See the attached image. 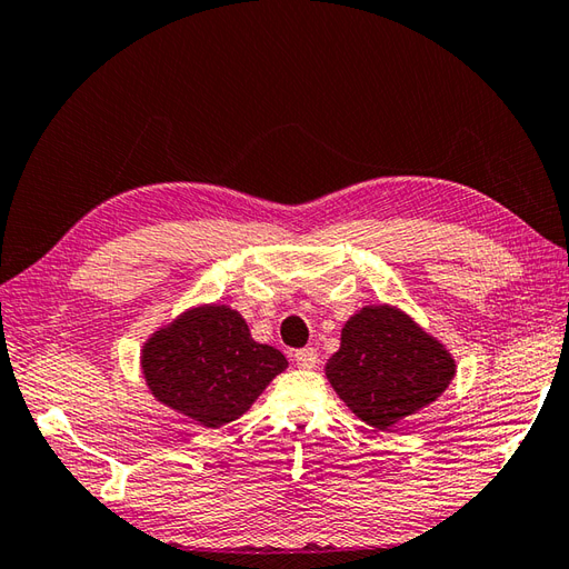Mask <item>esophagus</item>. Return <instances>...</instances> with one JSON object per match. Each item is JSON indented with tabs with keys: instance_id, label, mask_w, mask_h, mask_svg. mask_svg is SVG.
<instances>
[{
	"instance_id": "esophagus-1",
	"label": "esophagus",
	"mask_w": 569,
	"mask_h": 569,
	"mask_svg": "<svg viewBox=\"0 0 569 569\" xmlns=\"http://www.w3.org/2000/svg\"><path fill=\"white\" fill-rule=\"evenodd\" d=\"M295 362H297V368H301V370H311L313 365L319 362V352L313 348H301V350L295 352Z\"/></svg>"
}]
</instances>
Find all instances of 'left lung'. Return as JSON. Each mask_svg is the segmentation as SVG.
<instances>
[{"instance_id": "8db88e82", "label": "left lung", "mask_w": 569, "mask_h": 569, "mask_svg": "<svg viewBox=\"0 0 569 569\" xmlns=\"http://www.w3.org/2000/svg\"><path fill=\"white\" fill-rule=\"evenodd\" d=\"M326 377L360 421L385 431L443 395L456 360L407 313L380 305L346 321Z\"/></svg>"}]
</instances>
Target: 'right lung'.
Wrapping results in <instances>:
<instances>
[{
    "instance_id": "obj_1",
    "label": "right lung",
    "mask_w": 569,
    "mask_h": 569,
    "mask_svg": "<svg viewBox=\"0 0 569 569\" xmlns=\"http://www.w3.org/2000/svg\"><path fill=\"white\" fill-rule=\"evenodd\" d=\"M146 385L158 401L207 428L243 416L287 368L272 346L256 343L241 313L197 307L160 328L141 352Z\"/></svg>"
}]
</instances>
